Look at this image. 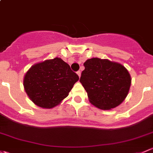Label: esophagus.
<instances>
[{"instance_id": "1", "label": "esophagus", "mask_w": 153, "mask_h": 153, "mask_svg": "<svg viewBox=\"0 0 153 153\" xmlns=\"http://www.w3.org/2000/svg\"><path fill=\"white\" fill-rule=\"evenodd\" d=\"M77 74H78V77H81V71H78L77 72Z\"/></svg>"}]
</instances>
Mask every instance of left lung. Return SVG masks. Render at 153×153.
Segmentation results:
<instances>
[{"mask_svg":"<svg viewBox=\"0 0 153 153\" xmlns=\"http://www.w3.org/2000/svg\"><path fill=\"white\" fill-rule=\"evenodd\" d=\"M80 82L89 102L102 110L120 105L129 92L131 77L123 64L108 59L92 58L83 64Z\"/></svg>","mask_w":153,"mask_h":153,"instance_id":"left-lung-1","label":"left lung"}]
</instances>
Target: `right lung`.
Listing matches in <instances>:
<instances>
[{
  "label": "right lung",
  "mask_w": 153,
  "mask_h": 153,
  "mask_svg": "<svg viewBox=\"0 0 153 153\" xmlns=\"http://www.w3.org/2000/svg\"><path fill=\"white\" fill-rule=\"evenodd\" d=\"M78 79L70 65L56 57L31 66L24 76L23 86L35 105L53 108L69 95Z\"/></svg>",
  "instance_id": "add662e5"
}]
</instances>
